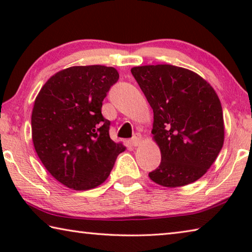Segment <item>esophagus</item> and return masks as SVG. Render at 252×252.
<instances>
[{"label":"esophagus","instance_id":"1","mask_svg":"<svg viewBox=\"0 0 252 252\" xmlns=\"http://www.w3.org/2000/svg\"><path fill=\"white\" fill-rule=\"evenodd\" d=\"M130 143H131L132 146H133V147H138V146H140V143H141V134L136 133V134L133 136V138L131 139Z\"/></svg>","mask_w":252,"mask_h":252}]
</instances>
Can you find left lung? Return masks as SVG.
Returning <instances> with one entry per match:
<instances>
[{"instance_id":"1","label":"left lung","mask_w":252,"mask_h":252,"mask_svg":"<svg viewBox=\"0 0 252 252\" xmlns=\"http://www.w3.org/2000/svg\"><path fill=\"white\" fill-rule=\"evenodd\" d=\"M153 110V134L161 163L149 173L167 188L190 185L206 174L224 141L222 106L215 89L195 72L157 64L131 69Z\"/></svg>"}]
</instances>
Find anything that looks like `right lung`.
Returning a JSON list of instances; mask_svg holds the SVG:
<instances>
[{"instance_id":"obj_1","label":"right lung","mask_w":252,"mask_h":252,"mask_svg":"<svg viewBox=\"0 0 252 252\" xmlns=\"http://www.w3.org/2000/svg\"><path fill=\"white\" fill-rule=\"evenodd\" d=\"M119 79L112 66H70L53 74L34 101L31 126L37 157L51 176L70 189L90 190L110 176L126 151L109 134L102 101Z\"/></svg>"}]
</instances>
